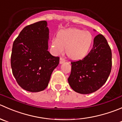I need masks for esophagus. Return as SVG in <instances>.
<instances>
[{
    "label": "esophagus",
    "instance_id": "1",
    "mask_svg": "<svg viewBox=\"0 0 122 122\" xmlns=\"http://www.w3.org/2000/svg\"><path fill=\"white\" fill-rule=\"evenodd\" d=\"M65 60L64 59L63 57H61V58H60V64H62L63 63L65 62Z\"/></svg>",
    "mask_w": 122,
    "mask_h": 122
}]
</instances>
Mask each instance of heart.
Wrapping results in <instances>:
<instances>
[{
  "label": "heart",
  "mask_w": 122,
  "mask_h": 122,
  "mask_svg": "<svg viewBox=\"0 0 122 122\" xmlns=\"http://www.w3.org/2000/svg\"><path fill=\"white\" fill-rule=\"evenodd\" d=\"M93 42V36L90 31L74 28L59 32L57 37L51 41V48L56 55L63 53L64 48H66L67 57L77 61L88 55Z\"/></svg>",
  "instance_id": "b5f03b06"
}]
</instances>
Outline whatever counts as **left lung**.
<instances>
[{"label":"left lung","instance_id":"obj_1","mask_svg":"<svg viewBox=\"0 0 122 122\" xmlns=\"http://www.w3.org/2000/svg\"><path fill=\"white\" fill-rule=\"evenodd\" d=\"M112 60V50L107 40L102 34L97 35L88 55L83 59L71 62V73L67 80L72 90L87 94L100 88L110 75Z\"/></svg>","mask_w":122,"mask_h":122}]
</instances>
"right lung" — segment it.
<instances>
[{
  "label": "right lung",
  "mask_w": 122,
  "mask_h": 122,
  "mask_svg": "<svg viewBox=\"0 0 122 122\" xmlns=\"http://www.w3.org/2000/svg\"><path fill=\"white\" fill-rule=\"evenodd\" d=\"M49 30L46 20L25 26L13 43L10 64L21 88L30 92L43 91L48 86L59 57L48 51Z\"/></svg>",
  "instance_id": "1"
}]
</instances>
